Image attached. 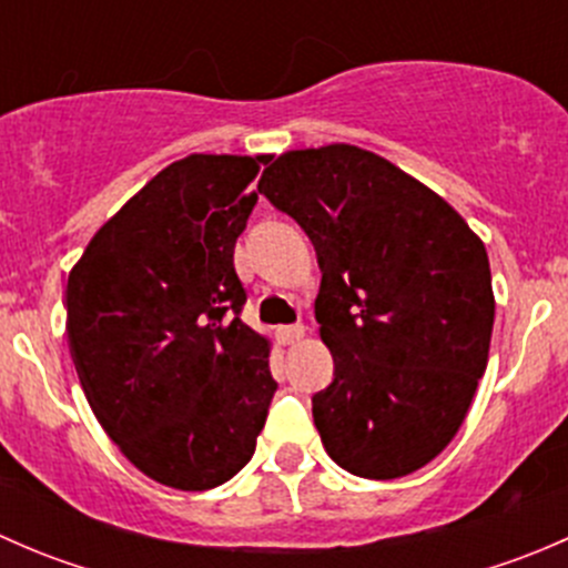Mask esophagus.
Listing matches in <instances>:
<instances>
[{
	"instance_id": "esophagus-1",
	"label": "esophagus",
	"mask_w": 568,
	"mask_h": 568,
	"mask_svg": "<svg viewBox=\"0 0 568 568\" xmlns=\"http://www.w3.org/2000/svg\"><path fill=\"white\" fill-rule=\"evenodd\" d=\"M302 337H305V326H302V324L280 326V329H277V341L283 343V346H294V343H300Z\"/></svg>"
}]
</instances>
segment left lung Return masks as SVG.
<instances>
[{
    "instance_id": "left-lung-1",
    "label": "left lung",
    "mask_w": 568,
    "mask_h": 568,
    "mask_svg": "<svg viewBox=\"0 0 568 568\" xmlns=\"http://www.w3.org/2000/svg\"><path fill=\"white\" fill-rule=\"evenodd\" d=\"M257 192L294 216L321 268L316 321L335 379L313 395L329 459L390 480L448 448L489 359V255L420 181L357 145L274 159Z\"/></svg>"
}]
</instances>
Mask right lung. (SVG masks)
I'll list each match as a JSON object with an SVG mask.
<instances>
[{
    "mask_svg": "<svg viewBox=\"0 0 568 568\" xmlns=\"http://www.w3.org/2000/svg\"><path fill=\"white\" fill-rule=\"evenodd\" d=\"M266 156L192 153L153 175L68 274V346L90 409L148 478L183 491L255 454L277 382L233 266Z\"/></svg>",
    "mask_w": 568,
    "mask_h": 568,
    "instance_id": "1",
    "label": "right lung"
}]
</instances>
